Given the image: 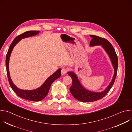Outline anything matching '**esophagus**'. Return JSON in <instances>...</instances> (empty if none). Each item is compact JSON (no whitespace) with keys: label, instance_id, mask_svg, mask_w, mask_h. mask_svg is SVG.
Returning a JSON list of instances; mask_svg holds the SVG:
<instances>
[{"label":"esophagus","instance_id":"1","mask_svg":"<svg viewBox=\"0 0 132 132\" xmlns=\"http://www.w3.org/2000/svg\"><path fill=\"white\" fill-rule=\"evenodd\" d=\"M68 69L66 67H64L62 69V70H61V73H62V75H65V73H66L68 71Z\"/></svg>","mask_w":132,"mask_h":132}]
</instances>
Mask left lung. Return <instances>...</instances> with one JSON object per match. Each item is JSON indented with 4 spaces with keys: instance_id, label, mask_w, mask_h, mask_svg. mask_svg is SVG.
Returning a JSON list of instances; mask_svg holds the SVG:
<instances>
[{
    "instance_id": "left-lung-1",
    "label": "left lung",
    "mask_w": 132,
    "mask_h": 132,
    "mask_svg": "<svg viewBox=\"0 0 132 132\" xmlns=\"http://www.w3.org/2000/svg\"><path fill=\"white\" fill-rule=\"evenodd\" d=\"M90 36L92 38L90 42V46L101 45L109 54L114 68V74L112 80L104 91L101 92H93L88 91L84 88L79 81L76 75L73 72H68V75L71 77L72 80V85L69 89L70 93L75 99L79 101L85 102H90L99 100L106 95L114 84L117 77L118 67V56L114 47H113L110 42L106 39L96 35H90Z\"/></svg>"
}]
</instances>
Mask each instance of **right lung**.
<instances>
[{"label": "right lung", "instance_id": "add662e5", "mask_svg": "<svg viewBox=\"0 0 132 132\" xmlns=\"http://www.w3.org/2000/svg\"><path fill=\"white\" fill-rule=\"evenodd\" d=\"M39 33V31H28L17 36L10 44L8 52L7 53L6 58L7 73L9 83L10 84L11 88L19 97L32 101H40L43 99L47 96V93L49 91L50 87L51 86V84L53 83L54 81H55L56 79H57V78L61 77V69H58L52 75H51V76L50 77H48V79L45 81V82L42 85V86H41L39 88L33 90H24L18 88L12 82L9 74V61L12 50L14 45L19 41L21 40V39L36 35Z\"/></svg>", "mask_w": 132, "mask_h": 132}]
</instances>
